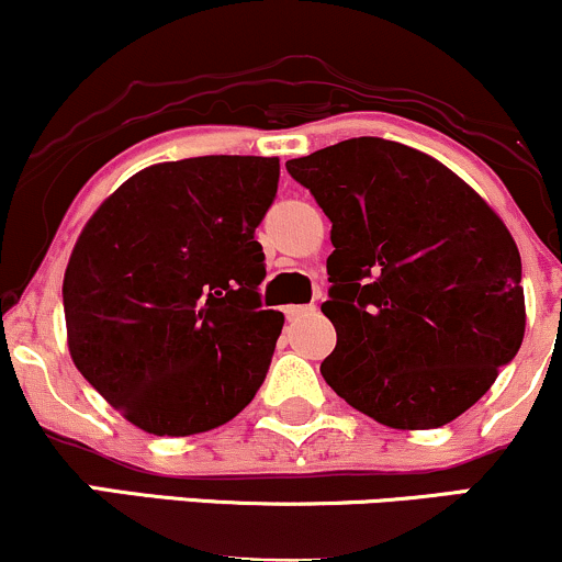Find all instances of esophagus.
I'll return each mask as SVG.
<instances>
[{"instance_id":"1","label":"esophagus","mask_w":562,"mask_h":562,"mask_svg":"<svg viewBox=\"0 0 562 562\" xmlns=\"http://www.w3.org/2000/svg\"><path fill=\"white\" fill-rule=\"evenodd\" d=\"M314 306H285V317L288 322H295L301 317H306V314H312Z\"/></svg>"}]
</instances>
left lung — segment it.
<instances>
[{"instance_id": "8db88e82", "label": "left lung", "mask_w": 562, "mask_h": 562, "mask_svg": "<svg viewBox=\"0 0 562 562\" xmlns=\"http://www.w3.org/2000/svg\"><path fill=\"white\" fill-rule=\"evenodd\" d=\"M285 166L333 222L322 314L338 344L322 378L389 428L460 417L524 344L505 222L454 171L391 139H346Z\"/></svg>"}]
</instances>
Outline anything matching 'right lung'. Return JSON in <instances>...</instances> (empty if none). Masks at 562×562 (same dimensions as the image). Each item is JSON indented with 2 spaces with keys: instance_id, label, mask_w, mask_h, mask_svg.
I'll list each match as a JSON object with an SVG mask.
<instances>
[{
  "instance_id": "obj_1",
  "label": "right lung",
  "mask_w": 562,
  "mask_h": 562,
  "mask_svg": "<svg viewBox=\"0 0 562 562\" xmlns=\"http://www.w3.org/2000/svg\"><path fill=\"white\" fill-rule=\"evenodd\" d=\"M277 182V158L169 160L81 229L63 280L70 359L145 434L218 428L261 389L285 322L261 306L254 237Z\"/></svg>"
}]
</instances>
